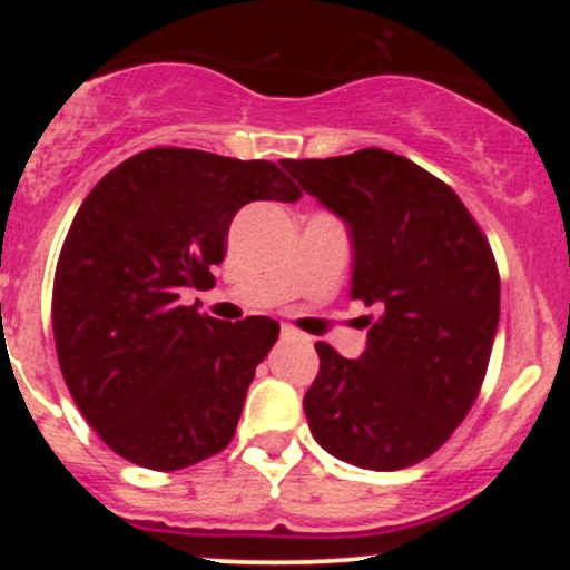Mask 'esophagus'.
Here are the masks:
<instances>
[{
	"label": "esophagus",
	"mask_w": 570,
	"mask_h": 570,
	"mask_svg": "<svg viewBox=\"0 0 570 570\" xmlns=\"http://www.w3.org/2000/svg\"><path fill=\"white\" fill-rule=\"evenodd\" d=\"M281 340H303V335L294 326H281Z\"/></svg>",
	"instance_id": "1"
}]
</instances>
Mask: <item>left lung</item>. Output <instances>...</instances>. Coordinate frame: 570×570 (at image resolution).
I'll return each instance as SVG.
<instances>
[{"label":"left lung","mask_w":570,"mask_h":570,"mask_svg":"<svg viewBox=\"0 0 570 570\" xmlns=\"http://www.w3.org/2000/svg\"><path fill=\"white\" fill-rule=\"evenodd\" d=\"M281 166L348 225L351 297L377 311L358 358L316 343L307 426L340 461L407 469L450 440L485 381L501 307L488 238L453 187L402 155Z\"/></svg>","instance_id":"obj_1"}]
</instances>
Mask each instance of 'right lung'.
<instances>
[{"mask_svg":"<svg viewBox=\"0 0 570 570\" xmlns=\"http://www.w3.org/2000/svg\"><path fill=\"white\" fill-rule=\"evenodd\" d=\"M299 195L276 163L181 147L144 149L90 189L56 265L53 335L71 399L117 455L176 472L230 444L281 326L219 322L181 294L214 286L238 208Z\"/></svg>","mask_w":570,"mask_h":570,"instance_id":"obj_1","label":"right lung"}]
</instances>
